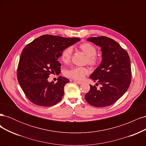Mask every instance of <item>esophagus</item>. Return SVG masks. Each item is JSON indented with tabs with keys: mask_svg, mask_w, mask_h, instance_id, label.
Returning <instances> with one entry per match:
<instances>
[{
	"mask_svg": "<svg viewBox=\"0 0 146 146\" xmlns=\"http://www.w3.org/2000/svg\"><path fill=\"white\" fill-rule=\"evenodd\" d=\"M74 82L75 83H76L78 84V85H81V84H82V83H83V82H80V81H77V80H74Z\"/></svg>",
	"mask_w": 146,
	"mask_h": 146,
	"instance_id": "obj_1",
	"label": "esophagus"
}]
</instances>
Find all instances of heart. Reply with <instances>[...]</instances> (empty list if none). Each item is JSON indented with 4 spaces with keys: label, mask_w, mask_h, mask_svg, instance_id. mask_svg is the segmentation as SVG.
Returning a JSON list of instances; mask_svg holds the SVG:
<instances>
[{
    "label": "heart",
    "mask_w": 146,
    "mask_h": 146,
    "mask_svg": "<svg viewBox=\"0 0 146 146\" xmlns=\"http://www.w3.org/2000/svg\"><path fill=\"white\" fill-rule=\"evenodd\" d=\"M78 49L86 55L85 63L92 67L97 66L100 62V58L97 55L96 47L90 42H83L78 46ZM72 55V49L71 47H67L61 52V59L63 63H69ZM90 71L86 67H76L70 69L66 72V76L74 80H82L89 74Z\"/></svg>",
    "instance_id": "b5f03b06"
}]
</instances>
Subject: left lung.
I'll return each instance as SVG.
<instances>
[{
    "label": "left lung",
    "mask_w": 146,
    "mask_h": 146,
    "mask_svg": "<svg viewBox=\"0 0 146 146\" xmlns=\"http://www.w3.org/2000/svg\"><path fill=\"white\" fill-rule=\"evenodd\" d=\"M88 41L101 47L102 60L90 78L96 86L90 85L85 96L87 102L96 107H105L114 104L125 94L131 80L130 57L127 51L113 39L107 36L91 37Z\"/></svg>",
    "instance_id": "8db88e82"
}]
</instances>
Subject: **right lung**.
Wrapping results in <instances>:
<instances>
[{
    "label": "right lung",
    "instance_id": "add662e5",
    "mask_svg": "<svg viewBox=\"0 0 146 146\" xmlns=\"http://www.w3.org/2000/svg\"><path fill=\"white\" fill-rule=\"evenodd\" d=\"M80 41L44 35L28 44L22 52L17 69V78L25 96L33 104L50 107L58 103L64 95L69 79L60 76L58 82H48L51 74L61 72L58 59L66 47Z\"/></svg>",
    "mask_w": 146,
    "mask_h": 146
}]
</instances>
